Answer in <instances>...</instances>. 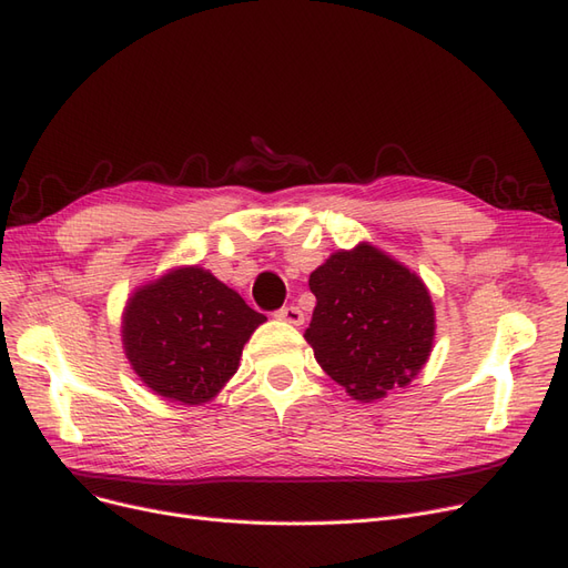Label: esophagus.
<instances>
[{"label":"esophagus","instance_id":"1","mask_svg":"<svg viewBox=\"0 0 568 568\" xmlns=\"http://www.w3.org/2000/svg\"><path fill=\"white\" fill-rule=\"evenodd\" d=\"M277 317L280 320H284V322H288V324H303V311H301V307L298 305H284V307H280V311H277Z\"/></svg>","mask_w":568,"mask_h":568}]
</instances>
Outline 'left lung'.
I'll use <instances>...</instances> for the list:
<instances>
[{
	"instance_id": "1",
	"label": "left lung",
	"mask_w": 568,
	"mask_h": 568,
	"mask_svg": "<svg viewBox=\"0 0 568 568\" xmlns=\"http://www.w3.org/2000/svg\"><path fill=\"white\" fill-rule=\"evenodd\" d=\"M317 298L305 341L320 367L355 400L407 386L434 343V305L424 282L367 244L338 251L311 274Z\"/></svg>"
}]
</instances>
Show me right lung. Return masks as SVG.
Instances as JSON below:
<instances>
[{
  "mask_svg": "<svg viewBox=\"0 0 568 568\" xmlns=\"http://www.w3.org/2000/svg\"><path fill=\"white\" fill-rule=\"evenodd\" d=\"M263 322L265 315L211 272L184 267L130 298L123 343L134 372L151 390L199 405L236 372L244 343Z\"/></svg>",
  "mask_w": 568,
  "mask_h": 568,
  "instance_id": "1",
  "label": "right lung"
}]
</instances>
